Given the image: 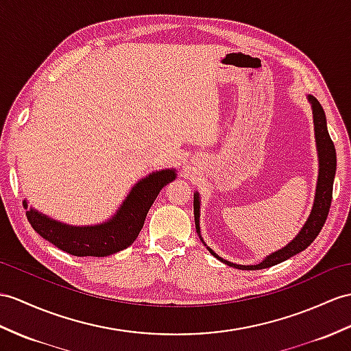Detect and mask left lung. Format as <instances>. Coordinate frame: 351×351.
<instances>
[{
  "mask_svg": "<svg viewBox=\"0 0 351 351\" xmlns=\"http://www.w3.org/2000/svg\"><path fill=\"white\" fill-rule=\"evenodd\" d=\"M308 101L311 102L313 107V119H314V134H315V144H317V153H319V178H317V187H315V196H314V204L313 210L310 213L308 220L305 221L302 229L299 230V234L293 238L283 249H280L274 253L267 256L261 263L258 265H237L232 262H228L225 259L219 258V256L213 252L210 253L221 261L223 263L229 265V267H234L238 269H247V271H254V269H263L274 267V265L287 261L292 258L296 253L305 250L314 240L315 237L319 235L322 230L324 221L328 219L330 202H332V189H333V178H335V171H337V152L335 146H333V141L330 140L329 132H328V125H326V114H324L323 107L320 102L314 97L308 95ZM193 210H195V226L196 232L199 234V195H193ZM201 237V234H199ZM202 241V238H201Z\"/></svg>",
  "mask_w": 351,
  "mask_h": 351,
  "instance_id": "1",
  "label": "left lung"
}]
</instances>
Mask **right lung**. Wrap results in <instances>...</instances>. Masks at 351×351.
I'll return each instance as SVG.
<instances>
[{
  "label": "right lung",
  "mask_w": 351,
  "mask_h": 351,
  "mask_svg": "<svg viewBox=\"0 0 351 351\" xmlns=\"http://www.w3.org/2000/svg\"><path fill=\"white\" fill-rule=\"evenodd\" d=\"M177 177L176 169L155 171L136 183L116 215L104 223L93 226H71L29 208L27 217L31 226L45 240L73 256H104L130 247L138 237L147 213L160 189ZM28 207L27 201H23Z\"/></svg>",
  "instance_id": "obj_1"
}]
</instances>
